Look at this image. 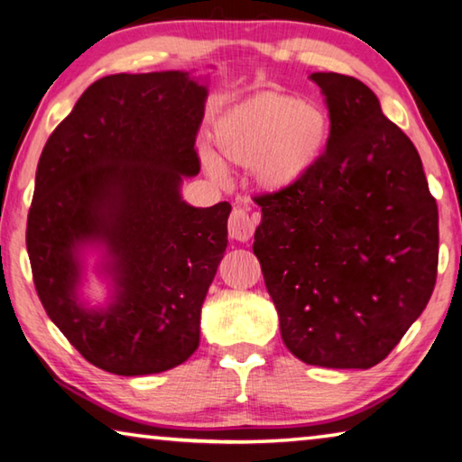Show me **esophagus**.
<instances>
[{
    "mask_svg": "<svg viewBox=\"0 0 462 462\" xmlns=\"http://www.w3.org/2000/svg\"><path fill=\"white\" fill-rule=\"evenodd\" d=\"M256 228V217L253 214H248L246 208L236 206L230 214V222H228V234L232 240L236 242H248L253 238Z\"/></svg>",
    "mask_w": 462,
    "mask_h": 462,
    "instance_id": "34e87169",
    "label": "esophagus"
}]
</instances>
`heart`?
<instances>
[{
    "instance_id": "1",
    "label": "heart",
    "mask_w": 462,
    "mask_h": 462,
    "mask_svg": "<svg viewBox=\"0 0 462 462\" xmlns=\"http://www.w3.org/2000/svg\"><path fill=\"white\" fill-rule=\"evenodd\" d=\"M222 159L253 167L256 186L266 194H284L300 186L329 141V119L321 105L281 92H258L230 106L212 131ZM202 163L216 180L224 178L220 159L204 151Z\"/></svg>"
}]
</instances>
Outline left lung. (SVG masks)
<instances>
[{
  "instance_id": "1",
  "label": "left lung",
  "mask_w": 462,
  "mask_h": 462,
  "mask_svg": "<svg viewBox=\"0 0 462 462\" xmlns=\"http://www.w3.org/2000/svg\"><path fill=\"white\" fill-rule=\"evenodd\" d=\"M311 80L329 106L327 151L300 186L256 198L253 250L291 354L367 370L429 305L439 208L414 143L372 88L337 72Z\"/></svg>"
}]
</instances>
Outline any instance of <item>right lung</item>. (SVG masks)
<instances>
[{"instance_id":"1","label":"right lung","mask_w":462,"mask_h":462,"mask_svg":"<svg viewBox=\"0 0 462 462\" xmlns=\"http://www.w3.org/2000/svg\"><path fill=\"white\" fill-rule=\"evenodd\" d=\"M208 79L113 74L82 92L42 151L28 214L33 284L80 356L116 375L162 374L199 346V315L228 246L230 204L196 208ZM90 275L107 297L92 304Z\"/></svg>"}]
</instances>
